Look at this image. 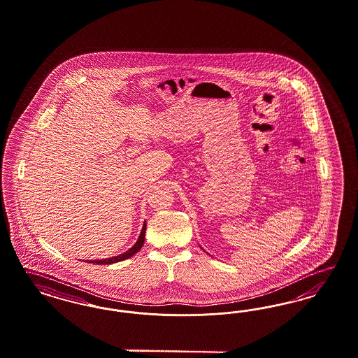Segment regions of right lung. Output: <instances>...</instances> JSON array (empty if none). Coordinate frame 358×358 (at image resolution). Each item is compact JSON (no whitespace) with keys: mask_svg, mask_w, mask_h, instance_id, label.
Returning <instances> with one entry per match:
<instances>
[{"mask_svg":"<svg viewBox=\"0 0 358 358\" xmlns=\"http://www.w3.org/2000/svg\"><path fill=\"white\" fill-rule=\"evenodd\" d=\"M145 235H146V222L143 223V228H142V231H141V235H139V238L136 240V243L134 244L130 250L120 253L118 256H114V257L101 259V260H86V262H87V263H92V264L105 265L114 264V263L123 262V260H126V259H130L131 256H134L136 252H139V250L143 247V244H145Z\"/></svg>","mask_w":358,"mask_h":358,"instance_id":"add662e5","label":"right lung"}]
</instances>
